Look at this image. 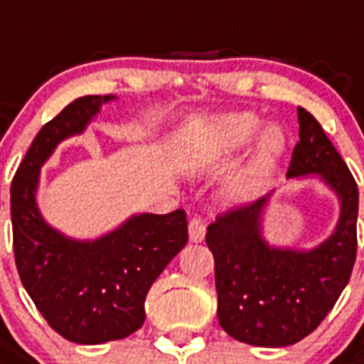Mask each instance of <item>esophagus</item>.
Segmentation results:
<instances>
[{
  "instance_id": "obj_1",
  "label": "esophagus",
  "mask_w": 364,
  "mask_h": 364,
  "mask_svg": "<svg viewBox=\"0 0 364 364\" xmlns=\"http://www.w3.org/2000/svg\"><path fill=\"white\" fill-rule=\"evenodd\" d=\"M205 234H206L205 222L200 220V218H193V220L189 222V237H191V242H195V244H198V242H203V240H205Z\"/></svg>"
}]
</instances>
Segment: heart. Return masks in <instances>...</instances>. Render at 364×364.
Wrapping results in <instances>:
<instances>
[{"instance_id":"heart-1","label":"heart","mask_w":364,"mask_h":364,"mask_svg":"<svg viewBox=\"0 0 364 364\" xmlns=\"http://www.w3.org/2000/svg\"><path fill=\"white\" fill-rule=\"evenodd\" d=\"M261 127L263 122L250 112L224 114L208 124L206 142L218 154H234V151L247 148L255 140V136L259 134ZM282 151H284V136L281 130L277 127L265 128L252 164L234 183V189H232L234 195L240 198L252 197L261 181L271 173V169L277 164V159L282 156Z\"/></svg>"}]
</instances>
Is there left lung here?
<instances>
[{
  "label": "left lung",
  "instance_id": "8db88e82",
  "mask_svg": "<svg viewBox=\"0 0 364 364\" xmlns=\"http://www.w3.org/2000/svg\"><path fill=\"white\" fill-rule=\"evenodd\" d=\"M298 124L300 140L287 177L314 173L336 193L341 213L333 234L308 252L269 245L261 218L271 195L218 214L206 230L218 321L228 336L257 347H287L310 336L336 306L357 257V183L320 122L302 107Z\"/></svg>",
  "mask_w": 364,
  "mask_h": 364
}]
</instances>
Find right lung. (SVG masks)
<instances>
[{
  "instance_id": "add662e5",
  "label": "right lung",
  "mask_w": 364,
  "mask_h": 364,
  "mask_svg": "<svg viewBox=\"0 0 364 364\" xmlns=\"http://www.w3.org/2000/svg\"><path fill=\"white\" fill-rule=\"evenodd\" d=\"M114 95H85L46 122L11 183L13 252L21 282L54 331L82 345L134 333L146 320V294L181 252L187 214H134L111 234L80 242L44 222L36 206L41 167L62 140L82 134Z\"/></svg>"
}]
</instances>
